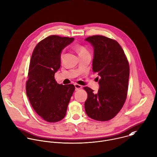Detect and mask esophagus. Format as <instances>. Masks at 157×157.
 <instances>
[{
  "label": "esophagus",
  "mask_w": 157,
  "mask_h": 157,
  "mask_svg": "<svg viewBox=\"0 0 157 157\" xmlns=\"http://www.w3.org/2000/svg\"><path fill=\"white\" fill-rule=\"evenodd\" d=\"M74 85H75V90H76V91L78 90L79 89L82 88V87L80 85H78V84H77V83L74 84Z\"/></svg>",
  "instance_id": "obj_1"
}]
</instances>
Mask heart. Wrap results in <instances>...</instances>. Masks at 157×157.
Returning <instances> with one entry per match:
<instances>
[{
	"label": "heart",
	"instance_id": "heart-1",
	"mask_svg": "<svg viewBox=\"0 0 157 157\" xmlns=\"http://www.w3.org/2000/svg\"><path fill=\"white\" fill-rule=\"evenodd\" d=\"M75 48L76 49V50L77 51L79 55H81L82 54H84V53H88L87 50L86 49V48L82 45H76L75 46ZM64 57V53L62 52L60 55V58L61 59H63Z\"/></svg>",
	"mask_w": 157,
	"mask_h": 157
}]
</instances>
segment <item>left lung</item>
<instances>
[{"instance_id":"1","label":"left lung","mask_w":157,"mask_h":157,"mask_svg":"<svg viewBox=\"0 0 157 157\" xmlns=\"http://www.w3.org/2000/svg\"><path fill=\"white\" fill-rule=\"evenodd\" d=\"M94 48L93 71L100 77L97 93L89 87L85 109L87 115L98 121L113 118L121 109L127 96L129 66L119 44L103 36L85 39Z\"/></svg>"}]
</instances>
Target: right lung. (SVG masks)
<instances>
[{
    "instance_id": "add662e5",
    "label": "right lung",
    "mask_w": 157,
    "mask_h": 157,
    "mask_svg": "<svg viewBox=\"0 0 157 157\" xmlns=\"http://www.w3.org/2000/svg\"><path fill=\"white\" fill-rule=\"evenodd\" d=\"M74 40L72 37L48 36L38 43L31 56L26 94L34 110L48 122L64 118L75 90L74 85H60L55 79L61 66V53Z\"/></svg>"
}]
</instances>
